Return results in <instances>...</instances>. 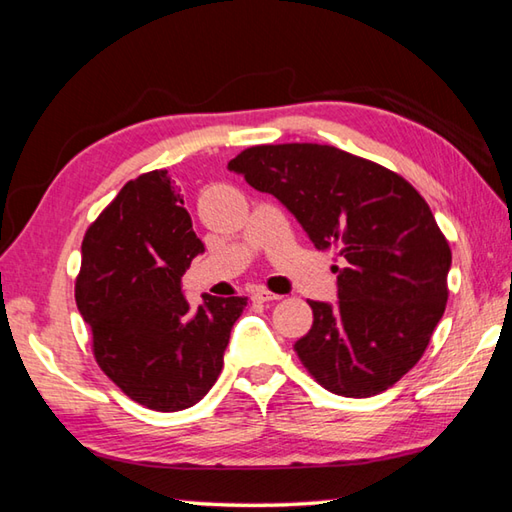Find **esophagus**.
Instances as JSON below:
<instances>
[{
    "instance_id": "esophagus-1",
    "label": "esophagus",
    "mask_w": 512,
    "mask_h": 512,
    "mask_svg": "<svg viewBox=\"0 0 512 512\" xmlns=\"http://www.w3.org/2000/svg\"><path fill=\"white\" fill-rule=\"evenodd\" d=\"M250 300L253 302H275V300H282V295H275L271 291H266V288H255V291L250 293Z\"/></svg>"
}]
</instances>
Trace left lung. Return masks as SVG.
Masks as SVG:
<instances>
[{"label": "left lung", "mask_w": 512, "mask_h": 512, "mask_svg": "<svg viewBox=\"0 0 512 512\" xmlns=\"http://www.w3.org/2000/svg\"><path fill=\"white\" fill-rule=\"evenodd\" d=\"M228 170L280 199L315 248L342 257L338 304L309 302L313 324L295 342L306 371L349 398L398 383L448 302L452 250L425 199L401 174L333 145H255Z\"/></svg>", "instance_id": "obj_1"}]
</instances>
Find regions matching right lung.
<instances>
[{"instance_id": "right-lung-1", "label": "right lung", "mask_w": 512, "mask_h": 512, "mask_svg": "<svg viewBox=\"0 0 512 512\" xmlns=\"http://www.w3.org/2000/svg\"><path fill=\"white\" fill-rule=\"evenodd\" d=\"M199 253L167 170L127 181L82 239L76 304L94 358L120 392L156 412L188 410L210 392L246 306V297L203 295L192 309L181 277Z\"/></svg>"}]
</instances>
